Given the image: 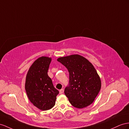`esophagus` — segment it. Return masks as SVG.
Masks as SVG:
<instances>
[{
    "mask_svg": "<svg viewBox=\"0 0 129 129\" xmlns=\"http://www.w3.org/2000/svg\"><path fill=\"white\" fill-rule=\"evenodd\" d=\"M64 89H60V90H59V93H60V94H62L64 93Z\"/></svg>",
    "mask_w": 129,
    "mask_h": 129,
    "instance_id": "esophagus-1",
    "label": "esophagus"
}]
</instances>
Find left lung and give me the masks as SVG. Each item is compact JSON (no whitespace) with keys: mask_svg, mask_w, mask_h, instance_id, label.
<instances>
[{"mask_svg":"<svg viewBox=\"0 0 129 129\" xmlns=\"http://www.w3.org/2000/svg\"><path fill=\"white\" fill-rule=\"evenodd\" d=\"M69 72V84L64 93L73 106L82 108L93 103L101 89L100 77L94 66L78 54L57 59Z\"/></svg>","mask_w":129,"mask_h":129,"instance_id":"left-lung-1","label":"left lung"}]
</instances>
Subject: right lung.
<instances>
[{
  "instance_id": "obj_1",
  "label": "right lung",
  "mask_w": 129,
  "mask_h": 129,
  "mask_svg": "<svg viewBox=\"0 0 129 129\" xmlns=\"http://www.w3.org/2000/svg\"><path fill=\"white\" fill-rule=\"evenodd\" d=\"M51 61V58L40 57L31 65L26 77L25 89L29 100L43 111L54 106L59 94L47 74Z\"/></svg>"
}]
</instances>
